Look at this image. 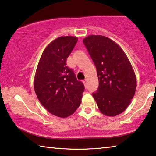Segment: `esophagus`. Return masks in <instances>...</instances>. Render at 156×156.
Listing matches in <instances>:
<instances>
[{"instance_id": "esophagus-1", "label": "esophagus", "mask_w": 156, "mask_h": 156, "mask_svg": "<svg viewBox=\"0 0 156 156\" xmlns=\"http://www.w3.org/2000/svg\"><path fill=\"white\" fill-rule=\"evenodd\" d=\"M83 83H84V85H85V87H87V79H85V80L83 81Z\"/></svg>"}]
</instances>
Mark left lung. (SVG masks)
<instances>
[{
    "instance_id": "8db88e82",
    "label": "left lung",
    "mask_w": 156,
    "mask_h": 156,
    "mask_svg": "<svg viewBox=\"0 0 156 156\" xmlns=\"http://www.w3.org/2000/svg\"><path fill=\"white\" fill-rule=\"evenodd\" d=\"M83 43L96 66L98 88L92 94L101 112L115 117L124 111L135 95L137 80L128 57L107 37L90 35Z\"/></svg>"
}]
</instances>
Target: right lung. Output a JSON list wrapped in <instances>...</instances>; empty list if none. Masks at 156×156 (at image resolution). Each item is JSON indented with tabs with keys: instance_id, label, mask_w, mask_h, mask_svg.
Listing matches in <instances>:
<instances>
[{
	"instance_id": "add662e5",
	"label": "right lung",
	"mask_w": 156,
	"mask_h": 156,
	"mask_svg": "<svg viewBox=\"0 0 156 156\" xmlns=\"http://www.w3.org/2000/svg\"><path fill=\"white\" fill-rule=\"evenodd\" d=\"M78 38L62 36L55 39L43 51L34 79V89L39 101L52 115L65 118L80 106L85 87L78 81L66 59Z\"/></svg>"
}]
</instances>
